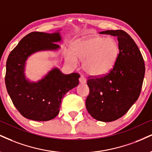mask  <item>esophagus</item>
<instances>
[{
	"label": "esophagus",
	"instance_id": "1",
	"mask_svg": "<svg viewBox=\"0 0 152 152\" xmlns=\"http://www.w3.org/2000/svg\"><path fill=\"white\" fill-rule=\"evenodd\" d=\"M79 82L81 83H86V80L85 77L83 76H81L79 78Z\"/></svg>",
	"mask_w": 152,
	"mask_h": 152
}]
</instances>
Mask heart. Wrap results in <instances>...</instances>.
Returning <instances> with one entry per match:
<instances>
[{
    "label": "heart",
    "instance_id": "1",
    "mask_svg": "<svg viewBox=\"0 0 152 152\" xmlns=\"http://www.w3.org/2000/svg\"><path fill=\"white\" fill-rule=\"evenodd\" d=\"M120 49L117 41L111 37H92L80 40L73 46V53H66V58L76 66L77 58L83 61V69L91 76H102L109 72L118 59Z\"/></svg>",
    "mask_w": 152,
    "mask_h": 152
}]
</instances>
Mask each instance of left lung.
<instances>
[{"label": "left lung", "instance_id": "1", "mask_svg": "<svg viewBox=\"0 0 152 152\" xmlns=\"http://www.w3.org/2000/svg\"><path fill=\"white\" fill-rule=\"evenodd\" d=\"M100 33L118 37L120 52L108 73L88 78L90 93L86 106L96 120L112 122L123 116L138 99L145 65L137 45L125 31L106 30Z\"/></svg>", "mask_w": 152, "mask_h": 152}]
</instances>
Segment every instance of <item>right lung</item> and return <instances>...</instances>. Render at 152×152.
Returning <instances> with one entry per match:
<instances>
[{
  "mask_svg": "<svg viewBox=\"0 0 152 152\" xmlns=\"http://www.w3.org/2000/svg\"><path fill=\"white\" fill-rule=\"evenodd\" d=\"M59 34L32 32L22 39L11 51L6 62L5 82L12 103L25 118L35 121L52 120L59 113L64 95L77 86L78 73L64 74L54 69L37 83H30L23 71L27 58L43 49L59 47Z\"/></svg>",
  "mask_w": 152,
  "mask_h": 152,
  "instance_id": "obj_1",
  "label": "right lung"
}]
</instances>
